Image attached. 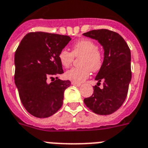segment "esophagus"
<instances>
[{"label": "esophagus", "instance_id": "1", "mask_svg": "<svg viewBox=\"0 0 148 148\" xmlns=\"http://www.w3.org/2000/svg\"><path fill=\"white\" fill-rule=\"evenodd\" d=\"M71 84H72L73 86H77V87H79L81 86V84H80V83H75V82H72V83H71Z\"/></svg>", "mask_w": 148, "mask_h": 148}]
</instances>
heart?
<instances>
[{"mask_svg": "<svg viewBox=\"0 0 148 148\" xmlns=\"http://www.w3.org/2000/svg\"><path fill=\"white\" fill-rule=\"evenodd\" d=\"M81 56L79 63L80 66L67 71L65 77L75 83H81L89 77L91 71L97 72L103 65V56L98 50V45L91 39H81L72 46V51L66 49L60 51L58 58L65 68H69L73 62L74 56Z\"/></svg>", "mask_w": 148, "mask_h": 148, "instance_id": "heart-1", "label": "heart"}]
</instances>
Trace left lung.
Here are the masks:
<instances>
[{
	"mask_svg": "<svg viewBox=\"0 0 148 148\" xmlns=\"http://www.w3.org/2000/svg\"><path fill=\"white\" fill-rule=\"evenodd\" d=\"M83 36L98 41L104 50V58L93 87L94 92L84 99L85 104L97 115H110L121 106L131 81V53L127 42L119 33L109 29H94ZM103 82V88L98 87Z\"/></svg>",
	"mask_w": 148,
	"mask_h": 148,
	"instance_id": "left-lung-1",
	"label": "left lung"
}]
</instances>
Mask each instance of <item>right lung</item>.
<instances>
[{
    "instance_id": "1",
    "label": "right lung",
    "mask_w": 148,
    "mask_h": 148,
    "mask_svg": "<svg viewBox=\"0 0 148 148\" xmlns=\"http://www.w3.org/2000/svg\"><path fill=\"white\" fill-rule=\"evenodd\" d=\"M71 38L45 32L27 33L15 53V83L27 111L36 118H47L60 110L69 80L56 77L63 73L59 53ZM52 82L48 83V79Z\"/></svg>"
}]
</instances>
